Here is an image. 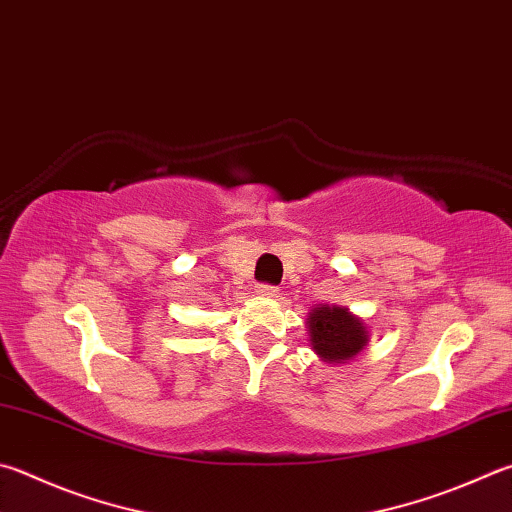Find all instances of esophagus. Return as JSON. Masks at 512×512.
I'll return each instance as SVG.
<instances>
[{"label":"esophagus","mask_w":512,"mask_h":512,"mask_svg":"<svg viewBox=\"0 0 512 512\" xmlns=\"http://www.w3.org/2000/svg\"><path fill=\"white\" fill-rule=\"evenodd\" d=\"M277 291H280V288L271 286V284H257V286H255V293H257L259 297H275Z\"/></svg>","instance_id":"34e87169"}]
</instances>
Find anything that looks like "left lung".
<instances>
[{"label":"left lung","mask_w":512,"mask_h":512,"mask_svg":"<svg viewBox=\"0 0 512 512\" xmlns=\"http://www.w3.org/2000/svg\"><path fill=\"white\" fill-rule=\"evenodd\" d=\"M309 345L327 365H345L367 347L369 327L347 306L318 304L306 315Z\"/></svg>","instance_id":"left-lung-1"}]
</instances>
